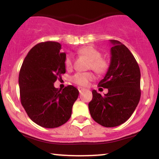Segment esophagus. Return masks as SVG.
Segmentation results:
<instances>
[{"label": "esophagus", "mask_w": 159, "mask_h": 159, "mask_svg": "<svg viewBox=\"0 0 159 159\" xmlns=\"http://www.w3.org/2000/svg\"><path fill=\"white\" fill-rule=\"evenodd\" d=\"M78 91H79L80 93H81L83 92V91L85 89L84 88V87H78Z\"/></svg>", "instance_id": "1"}]
</instances>
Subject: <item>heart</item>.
Returning a JSON list of instances; mask_svg holds the SVG:
<instances>
[{"label": "heart", "instance_id": "1", "mask_svg": "<svg viewBox=\"0 0 159 159\" xmlns=\"http://www.w3.org/2000/svg\"><path fill=\"white\" fill-rule=\"evenodd\" d=\"M78 54L89 60L88 68L93 69L98 74H104L108 70L110 62L107 58L102 57V52L93 46H85L78 51ZM73 60L71 54H67L64 60V65L66 69L72 67ZM94 78V75L91 72H76L71 77V81L80 86H86L89 81Z\"/></svg>", "mask_w": 159, "mask_h": 159}]
</instances>
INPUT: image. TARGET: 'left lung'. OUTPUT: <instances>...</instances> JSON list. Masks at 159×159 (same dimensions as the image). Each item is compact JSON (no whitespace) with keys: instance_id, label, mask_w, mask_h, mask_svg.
Segmentation results:
<instances>
[{"instance_id":"obj_1","label":"left lung","mask_w":159,"mask_h":159,"mask_svg":"<svg viewBox=\"0 0 159 159\" xmlns=\"http://www.w3.org/2000/svg\"><path fill=\"white\" fill-rule=\"evenodd\" d=\"M111 64L98 87L108 93L102 96L92 91L89 111L96 123L105 127H115L132 116L140 98V71L129 48L117 40L111 39Z\"/></svg>"}]
</instances>
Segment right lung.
Returning <instances> with one entry per match:
<instances>
[{"label": "right lung", "mask_w": 159, "mask_h": 159, "mask_svg": "<svg viewBox=\"0 0 159 159\" xmlns=\"http://www.w3.org/2000/svg\"><path fill=\"white\" fill-rule=\"evenodd\" d=\"M61 48L57 42L38 43L27 54L19 72L21 105L32 121L48 129L68 121L79 94L72 85L63 90L54 87L58 77L66 72V53L60 52Z\"/></svg>", "instance_id": "1"}]
</instances>
